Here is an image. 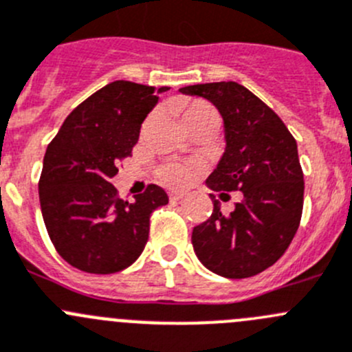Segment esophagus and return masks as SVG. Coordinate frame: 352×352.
Here are the masks:
<instances>
[{
  "label": "esophagus",
  "mask_w": 352,
  "mask_h": 352,
  "mask_svg": "<svg viewBox=\"0 0 352 352\" xmlns=\"http://www.w3.org/2000/svg\"><path fill=\"white\" fill-rule=\"evenodd\" d=\"M184 196H186L184 192H170V201H180L184 199Z\"/></svg>",
  "instance_id": "obj_1"
}]
</instances>
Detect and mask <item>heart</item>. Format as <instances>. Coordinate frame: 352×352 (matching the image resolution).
<instances>
[{"mask_svg": "<svg viewBox=\"0 0 352 352\" xmlns=\"http://www.w3.org/2000/svg\"><path fill=\"white\" fill-rule=\"evenodd\" d=\"M184 124L190 132L199 129H217L218 113L210 103L203 100H190L180 103ZM201 170L199 163H168L160 170V180L166 186L184 187L196 177Z\"/></svg>", "mask_w": 352, "mask_h": 352, "instance_id": "1", "label": "heart"}]
</instances>
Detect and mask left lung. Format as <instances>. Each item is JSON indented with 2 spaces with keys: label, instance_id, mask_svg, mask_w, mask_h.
<instances>
[{
  "label": "left lung",
  "instance_id": "1",
  "mask_svg": "<svg viewBox=\"0 0 352 352\" xmlns=\"http://www.w3.org/2000/svg\"><path fill=\"white\" fill-rule=\"evenodd\" d=\"M223 118L225 153L206 186L217 192L241 190L242 201L223 214L213 194V213L192 230V248L208 270L225 278H248L272 267L298 232L302 180L298 144L270 107L237 82L187 85Z\"/></svg>",
  "mask_w": 352,
  "mask_h": 352
}]
</instances>
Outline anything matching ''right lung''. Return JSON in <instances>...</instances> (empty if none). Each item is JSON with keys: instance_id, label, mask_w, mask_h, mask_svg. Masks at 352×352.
Listing matches in <instances>:
<instances>
[{"instance_id": "add662e5", "label": "right lung", "mask_w": 352, "mask_h": 352, "mask_svg": "<svg viewBox=\"0 0 352 352\" xmlns=\"http://www.w3.org/2000/svg\"><path fill=\"white\" fill-rule=\"evenodd\" d=\"M168 91L115 80L82 101L47 144L39 179L44 225L61 258L87 274L131 267L149 235V217L168 203L148 186L134 203L120 199L111 179L131 156L141 125Z\"/></svg>"}]
</instances>
